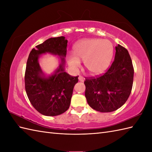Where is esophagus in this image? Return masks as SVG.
<instances>
[{"instance_id":"1","label":"esophagus","mask_w":152,"mask_h":152,"mask_svg":"<svg viewBox=\"0 0 152 152\" xmlns=\"http://www.w3.org/2000/svg\"><path fill=\"white\" fill-rule=\"evenodd\" d=\"M78 79H79V80H80V82H83V81H84V80H85V78H83V77L82 76H80L78 77Z\"/></svg>"}]
</instances>
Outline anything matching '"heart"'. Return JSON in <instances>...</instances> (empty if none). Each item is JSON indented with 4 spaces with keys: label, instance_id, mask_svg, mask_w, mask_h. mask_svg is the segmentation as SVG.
Instances as JSON below:
<instances>
[{
    "label": "heart",
    "instance_id": "b5f03b06",
    "mask_svg": "<svg viewBox=\"0 0 152 152\" xmlns=\"http://www.w3.org/2000/svg\"><path fill=\"white\" fill-rule=\"evenodd\" d=\"M74 54L67 57L69 65L76 69L83 61L89 72L93 75L102 73L107 69L113 55V45L108 40L86 39L74 48Z\"/></svg>",
    "mask_w": 152,
    "mask_h": 152
}]
</instances>
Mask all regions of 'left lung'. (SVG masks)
Returning <instances> with one entry per match:
<instances>
[{
    "mask_svg": "<svg viewBox=\"0 0 152 152\" xmlns=\"http://www.w3.org/2000/svg\"><path fill=\"white\" fill-rule=\"evenodd\" d=\"M133 77L134 68L128 51L118 44L114 60L107 71L102 75L86 78L85 96L88 104L101 112L118 110L131 94Z\"/></svg>",
    "mask_w": 152,
    "mask_h": 152,
    "instance_id": "1",
    "label": "left lung"
}]
</instances>
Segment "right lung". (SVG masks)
<instances>
[{"label": "right lung", "instance_id": "right-lung-1", "mask_svg": "<svg viewBox=\"0 0 152 152\" xmlns=\"http://www.w3.org/2000/svg\"><path fill=\"white\" fill-rule=\"evenodd\" d=\"M67 40L64 37L51 38L33 48L28 56L25 73V91L33 107L40 114L56 116L69 109L73 88L78 76H72L64 71ZM49 52L62 56L60 68L48 78L43 76L39 64L40 54Z\"/></svg>", "mask_w": 152, "mask_h": 152}]
</instances>
